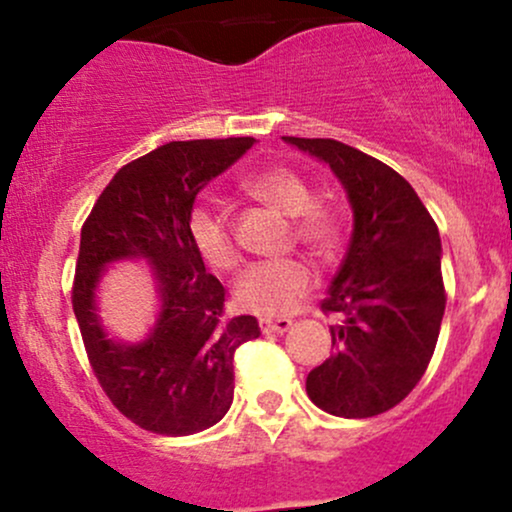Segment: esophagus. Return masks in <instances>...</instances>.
<instances>
[{
    "instance_id": "34e87169",
    "label": "esophagus",
    "mask_w": 512,
    "mask_h": 512,
    "mask_svg": "<svg viewBox=\"0 0 512 512\" xmlns=\"http://www.w3.org/2000/svg\"><path fill=\"white\" fill-rule=\"evenodd\" d=\"M291 327L289 317H276V320H269V317H262L260 320V330L264 334H281Z\"/></svg>"
}]
</instances>
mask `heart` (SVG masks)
I'll use <instances>...</instances> for the list:
<instances>
[{
  "mask_svg": "<svg viewBox=\"0 0 512 512\" xmlns=\"http://www.w3.org/2000/svg\"><path fill=\"white\" fill-rule=\"evenodd\" d=\"M245 192L272 207L279 214L291 216V233L298 245L313 252L320 260H330L339 248L342 228L334 209L315 202V192L301 173L293 168L274 166L245 180ZM187 236L211 269L231 272L240 264V248L233 236L228 216L209 204H197L187 216ZM315 276L303 260L255 262L240 274L236 301L243 310L255 315H284L313 289Z\"/></svg>",
  "mask_w": 512,
  "mask_h": 512,
  "instance_id": "b5f03b06",
  "label": "heart"
}]
</instances>
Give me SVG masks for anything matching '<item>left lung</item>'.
I'll use <instances>...</instances> for the list:
<instances>
[{
	"label": "left lung",
	"mask_w": 512,
	"mask_h": 512,
	"mask_svg": "<svg viewBox=\"0 0 512 512\" xmlns=\"http://www.w3.org/2000/svg\"><path fill=\"white\" fill-rule=\"evenodd\" d=\"M330 163L342 180L354 233L320 310L337 315L334 354L305 380L322 411L368 419L397 407L436 351L445 293L440 236L414 187L397 170L337 139L284 137Z\"/></svg>",
	"instance_id": "8db88e82"
}]
</instances>
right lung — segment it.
Returning a JSON list of instances; mask_svg holds the SVG:
<instances>
[{"instance_id":"right-lung-1","label":"right lung","mask_w":512,"mask_h":512,"mask_svg":"<svg viewBox=\"0 0 512 512\" xmlns=\"http://www.w3.org/2000/svg\"><path fill=\"white\" fill-rule=\"evenodd\" d=\"M252 144L231 137L158 146L117 170L81 226L72 305L88 363L115 409L158 436H192L221 421L233 402L236 349L260 337L252 315H226V289L187 236L197 192ZM122 256L154 261L164 296L157 330L137 347L105 340L92 305L97 274Z\"/></svg>"}]
</instances>
